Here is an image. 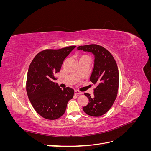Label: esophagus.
<instances>
[{
    "instance_id": "34e87169",
    "label": "esophagus",
    "mask_w": 151,
    "mask_h": 151,
    "mask_svg": "<svg viewBox=\"0 0 151 151\" xmlns=\"http://www.w3.org/2000/svg\"><path fill=\"white\" fill-rule=\"evenodd\" d=\"M74 94H75L76 95H80V94H82L83 93H82L81 92H80V91H79L75 90V91H74Z\"/></svg>"
}]
</instances>
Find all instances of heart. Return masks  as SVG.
<instances>
[{"label":"heart","instance_id":"obj_1","mask_svg":"<svg viewBox=\"0 0 151 151\" xmlns=\"http://www.w3.org/2000/svg\"><path fill=\"white\" fill-rule=\"evenodd\" d=\"M83 57H84V56H83Z\"/></svg>","mask_w":151,"mask_h":151}]
</instances>
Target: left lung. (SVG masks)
<instances>
[{
    "mask_svg": "<svg viewBox=\"0 0 151 151\" xmlns=\"http://www.w3.org/2000/svg\"><path fill=\"white\" fill-rule=\"evenodd\" d=\"M77 49L94 55V65L90 77V81L96 85L94 96L84 93L89 103L83 108L87 115L100 116L109 111L117 96L119 72L116 62L111 53L100 45H87Z\"/></svg>",
    "mask_w": 151,
    "mask_h": 151,
    "instance_id": "8db88e82",
    "label": "left lung"
}]
</instances>
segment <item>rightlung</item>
<instances>
[{
  "mask_svg": "<svg viewBox=\"0 0 151 151\" xmlns=\"http://www.w3.org/2000/svg\"><path fill=\"white\" fill-rule=\"evenodd\" d=\"M76 46L61 49H47L38 53L32 60L26 79V92L32 106L40 116L56 120L64 114L74 91L63 90L55 83V74L60 70L63 60Z\"/></svg>",
  "mask_w": 151,
  "mask_h": 151,
  "instance_id": "obj_1",
  "label": "right lung"
}]
</instances>
